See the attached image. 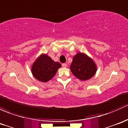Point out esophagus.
<instances>
[{
    "mask_svg": "<svg viewBox=\"0 0 128 128\" xmlns=\"http://www.w3.org/2000/svg\"><path fill=\"white\" fill-rule=\"evenodd\" d=\"M62 66L63 68H66V67H67V64H65V63H64V64H62Z\"/></svg>",
    "mask_w": 128,
    "mask_h": 128,
    "instance_id": "esophagus-1",
    "label": "esophagus"
}]
</instances>
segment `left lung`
I'll list each match as a JSON object with an SVG mask.
<instances>
[{
	"instance_id": "obj_1",
	"label": "left lung",
	"mask_w": 128,
	"mask_h": 128,
	"mask_svg": "<svg viewBox=\"0 0 128 128\" xmlns=\"http://www.w3.org/2000/svg\"><path fill=\"white\" fill-rule=\"evenodd\" d=\"M70 69L75 77L80 80L86 81L95 76L97 66L88 55L84 52H78L74 56Z\"/></svg>"
}]
</instances>
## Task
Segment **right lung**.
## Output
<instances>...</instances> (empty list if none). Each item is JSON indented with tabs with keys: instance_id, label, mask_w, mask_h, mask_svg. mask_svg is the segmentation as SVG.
<instances>
[{
	"instance_id": "right-lung-1",
	"label": "right lung",
	"mask_w": 128,
	"mask_h": 128,
	"mask_svg": "<svg viewBox=\"0 0 128 128\" xmlns=\"http://www.w3.org/2000/svg\"><path fill=\"white\" fill-rule=\"evenodd\" d=\"M61 64L55 62L46 54L40 55L31 68L33 76L38 80L42 82H47L56 75Z\"/></svg>"
}]
</instances>
